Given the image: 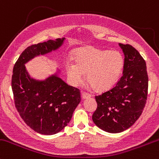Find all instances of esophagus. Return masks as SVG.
Returning a JSON list of instances; mask_svg holds the SVG:
<instances>
[{
    "label": "esophagus",
    "instance_id": "34e87169",
    "mask_svg": "<svg viewBox=\"0 0 159 159\" xmlns=\"http://www.w3.org/2000/svg\"><path fill=\"white\" fill-rule=\"evenodd\" d=\"M81 96H82V98H83V99H87V98L90 97V94H89L88 93H86V92H82Z\"/></svg>",
    "mask_w": 159,
    "mask_h": 159
}]
</instances>
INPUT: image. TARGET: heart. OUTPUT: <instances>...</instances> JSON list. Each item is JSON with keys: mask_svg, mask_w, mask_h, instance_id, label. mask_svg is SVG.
Segmentation results:
<instances>
[{"mask_svg": "<svg viewBox=\"0 0 159 159\" xmlns=\"http://www.w3.org/2000/svg\"><path fill=\"white\" fill-rule=\"evenodd\" d=\"M124 66V59L118 51L86 48L78 50L75 63L66 62V74L70 83L77 86L83 82L85 74L93 89L105 90L119 80Z\"/></svg>", "mask_w": 159, "mask_h": 159, "instance_id": "heart-1", "label": "heart"}]
</instances>
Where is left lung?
<instances>
[{
  "label": "left lung",
  "instance_id": "left-lung-1",
  "mask_svg": "<svg viewBox=\"0 0 159 159\" xmlns=\"http://www.w3.org/2000/svg\"><path fill=\"white\" fill-rule=\"evenodd\" d=\"M119 46L125 55L123 74L113 87L95 96L97 109L92 117L99 128L110 133L132 126L142 114L148 96L145 60L132 46Z\"/></svg>",
  "mask_w": 159,
  "mask_h": 159
}]
</instances>
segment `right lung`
Returning <instances> with one entry per match:
<instances>
[{
  "mask_svg": "<svg viewBox=\"0 0 159 159\" xmlns=\"http://www.w3.org/2000/svg\"><path fill=\"white\" fill-rule=\"evenodd\" d=\"M64 38L33 44L20 55L11 79L14 105L25 123L43 135L58 133L67 125L81 101L80 90L69 86L57 75L44 81L30 79L24 63L62 45Z\"/></svg>",
  "mask_w": 159,
  "mask_h": 159,
  "instance_id": "1",
  "label": "right lung"
}]
</instances>
